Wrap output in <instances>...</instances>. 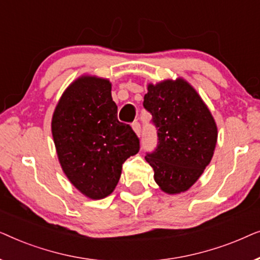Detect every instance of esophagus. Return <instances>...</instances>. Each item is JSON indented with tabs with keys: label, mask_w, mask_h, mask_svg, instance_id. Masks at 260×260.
Masks as SVG:
<instances>
[{
	"label": "esophagus",
	"mask_w": 260,
	"mask_h": 260,
	"mask_svg": "<svg viewBox=\"0 0 260 260\" xmlns=\"http://www.w3.org/2000/svg\"><path fill=\"white\" fill-rule=\"evenodd\" d=\"M133 129H134L135 133H136L137 136L140 137V136H141V131H142V129H141V124L138 123V122H135V123L133 124Z\"/></svg>",
	"instance_id": "esophagus-1"
}]
</instances>
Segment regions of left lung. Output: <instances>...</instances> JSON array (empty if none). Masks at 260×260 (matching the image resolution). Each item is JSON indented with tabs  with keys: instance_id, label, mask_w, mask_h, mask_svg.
<instances>
[{
	"instance_id": "left-lung-1",
	"label": "left lung",
	"mask_w": 260,
	"mask_h": 260,
	"mask_svg": "<svg viewBox=\"0 0 260 260\" xmlns=\"http://www.w3.org/2000/svg\"><path fill=\"white\" fill-rule=\"evenodd\" d=\"M143 106L157 127V148L145 156L155 182L167 194L188 190L214 154L218 127L211 111L182 78L148 84Z\"/></svg>"
}]
</instances>
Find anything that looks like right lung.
<instances>
[{"label":"right lung","instance_id":"right-lung-1","mask_svg":"<svg viewBox=\"0 0 260 260\" xmlns=\"http://www.w3.org/2000/svg\"><path fill=\"white\" fill-rule=\"evenodd\" d=\"M52 135L62 172L92 200L115 190L123 163L140 150L131 126L117 119L110 80L88 74L71 83L60 97Z\"/></svg>","mask_w":260,"mask_h":260}]
</instances>
